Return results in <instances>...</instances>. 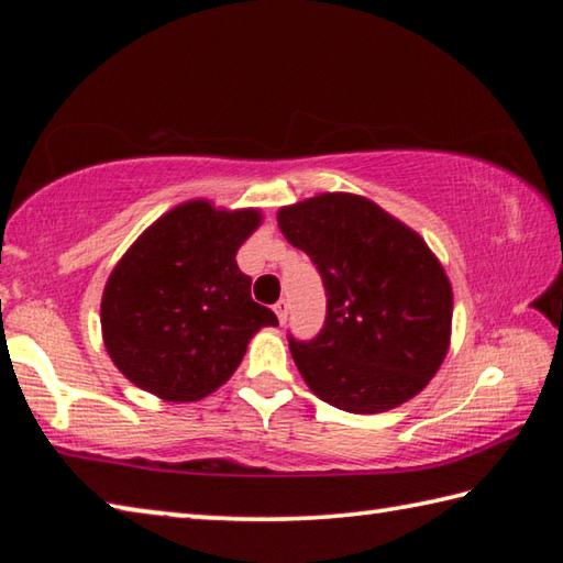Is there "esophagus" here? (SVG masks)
<instances>
[{
	"label": "esophagus",
	"mask_w": 563,
	"mask_h": 563,
	"mask_svg": "<svg viewBox=\"0 0 563 563\" xmlns=\"http://www.w3.org/2000/svg\"><path fill=\"white\" fill-rule=\"evenodd\" d=\"M273 310H275V316H278V320H280V325H283V322H285V320H288V300H285V298H280L278 302H275V305H273Z\"/></svg>",
	"instance_id": "1"
}]
</instances>
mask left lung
<instances>
[{"instance_id":"left-lung-1","label":"left lung","mask_w":563,"mask_h":563,"mask_svg":"<svg viewBox=\"0 0 563 563\" xmlns=\"http://www.w3.org/2000/svg\"><path fill=\"white\" fill-rule=\"evenodd\" d=\"M278 225L325 285L318 335H288L312 393L345 412L375 415L424 389L450 347L452 285L422 238L352 194L283 208Z\"/></svg>"}]
</instances>
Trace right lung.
Returning <instances> with one entry per match:
<instances>
[{"label": "right lung", "mask_w": 563, "mask_h": 563, "mask_svg": "<svg viewBox=\"0 0 563 563\" xmlns=\"http://www.w3.org/2000/svg\"><path fill=\"white\" fill-rule=\"evenodd\" d=\"M258 223L251 208L190 201L129 247L103 288L101 330L133 385L168 402L201 399L235 373L255 332L278 325L235 263Z\"/></svg>", "instance_id": "add662e5"}]
</instances>
